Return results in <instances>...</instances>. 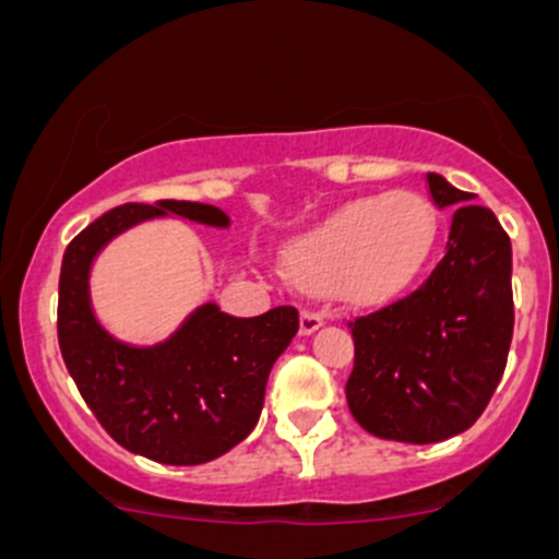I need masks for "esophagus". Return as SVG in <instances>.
Listing matches in <instances>:
<instances>
[{
  "label": "esophagus",
  "mask_w": 559,
  "mask_h": 559,
  "mask_svg": "<svg viewBox=\"0 0 559 559\" xmlns=\"http://www.w3.org/2000/svg\"><path fill=\"white\" fill-rule=\"evenodd\" d=\"M322 322H325V311L317 309V306H306L300 311V333H314Z\"/></svg>",
  "instance_id": "obj_1"
}]
</instances>
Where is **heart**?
<instances>
[{
  "instance_id": "b5f03b06",
  "label": "heart",
  "mask_w": 559,
  "mask_h": 559,
  "mask_svg": "<svg viewBox=\"0 0 559 559\" xmlns=\"http://www.w3.org/2000/svg\"><path fill=\"white\" fill-rule=\"evenodd\" d=\"M438 242V212L411 190L358 198L286 253L292 273L306 284L344 281L358 297H385L419 275Z\"/></svg>"
}]
</instances>
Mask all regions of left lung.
<instances>
[{"mask_svg":"<svg viewBox=\"0 0 559 559\" xmlns=\"http://www.w3.org/2000/svg\"><path fill=\"white\" fill-rule=\"evenodd\" d=\"M427 192L452 209L441 262L414 292L347 322L356 344L344 385L353 419L403 444L468 430L491 403L513 338L508 231L441 176L427 174Z\"/></svg>","mask_w":559,"mask_h":559,"instance_id":"left-lung-1","label":"left lung"}]
</instances>
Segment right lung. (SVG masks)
<instances>
[{"mask_svg": "<svg viewBox=\"0 0 559 559\" xmlns=\"http://www.w3.org/2000/svg\"><path fill=\"white\" fill-rule=\"evenodd\" d=\"M165 212L206 226L228 223L217 206L192 201L123 203L104 212L62 253L57 342L68 374L112 441L148 461L198 466L253 430L270 369L300 320L295 306L239 320L209 304L176 336L148 350L107 336L87 300L91 259L118 231Z\"/></svg>", "mask_w": 559, "mask_h": 559, "instance_id": "1", "label": "right lung"}]
</instances>
